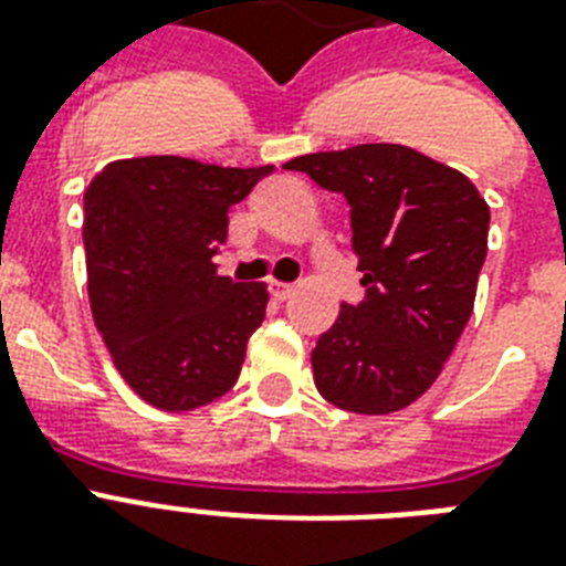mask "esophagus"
Here are the masks:
<instances>
[{"mask_svg": "<svg viewBox=\"0 0 566 566\" xmlns=\"http://www.w3.org/2000/svg\"><path fill=\"white\" fill-rule=\"evenodd\" d=\"M270 293H273V300L284 302L293 296V284H282V282H270Z\"/></svg>", "mask_w": 566, "mask_h": 566, "instance_id": "obj_1", "label": "esophagus"}]
</instances>
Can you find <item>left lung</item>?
Masks as SVG:
<instances>
[{
  "label": "left lung",
  "mask_w": 566,
  "mask_h": 566,
  "mask_svg": "<svg viewBox=\"0 0 566 566\" xmlns=\"http://www.w3.org/2000/svg\"><path fill=\"white\" fill-rule=\"evenodd\" d=\"M349 205L364 300L344 302L311 353L314 385L337 408L390 413L443 370L488 255L491 208L464 172L399 144L293 158Z\"/></svg>",
  "instance_id": "8db88e82"
}]
</instances>
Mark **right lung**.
Wrapping results in <instances>:
<instances>
[{
  "mask_svg": "<svg viewBox=\"0 0 566 566\" xmlns=\"http://www.w3.org/2000/svg\"><path fill=\"white\" fill-rule=\"evenodd\" d=\"M273 167H217L153 155L102 167L84 193V252L93 319L119 376L164 411L229 394L266 284L217 273L231 205Z\"/></svg>",
  "mask_w": 566,
  "mask_h": 566,
  "instance_id": "right-lung-1",
  "label": "right lung"
}]
</instances>
